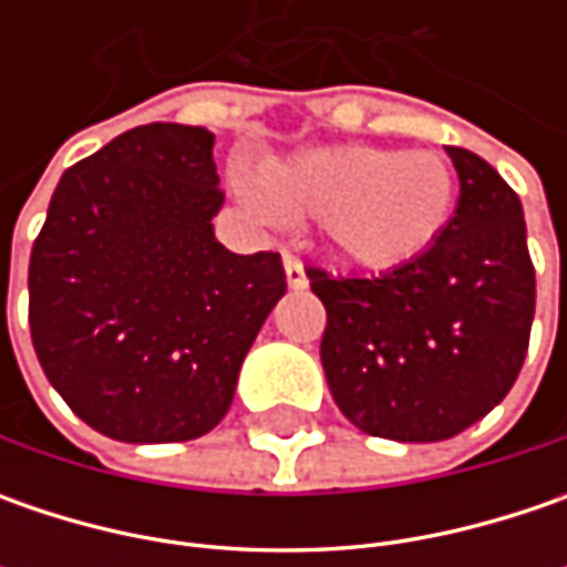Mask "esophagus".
I'll use <instances>...</instances> for the list:
<instances>
[{
    "mask_svg": "<svg viewBox=\"0 0 567 567\" xmlns=\"http://www.w3.org/2000/svg\"><path fill=\"white\" fill-rule=\"evenodd\" d=\"M284 271H287V284L293 287V290H302L306 284H309V277H306V268H302V261L296 258L293 251L284 249Z\"/></svg>",
    "mask_w": 567,
    "mask_h": 567,
    "instance_id": "1",
    "label": "esophagus"
}]
</instances>
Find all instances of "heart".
Listing matches in <instances>:
<instances>
[{
	"label": "heart",
	"instance_id": "b5f03b06",
	"mask_svg": "<svg viewBox=\"0 0 567 567\" xmlns=\"http://www.w3.org/2000/svg\"><path fill=\"white\" fill-rule=\"evenodd\" d=\"M258 192L287 220H321L343 261L398 268L432 246L454 205V173L429 151L338 144L258 169Z\"/></svg>",
	"mask_w": 567,
	"mask_h": 567
}]
</instances>
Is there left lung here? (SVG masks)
<instances>
[{"label": "left lung", "mask_w": 567, "mask_h": 567, "mask_svg": "<svg viewBox=\"0 0 567 567\" xmlns=\"http://www.w3.org/2000/svg\"><path fill=\"white\" fill-rule=\"evenodd\" d=\"M447 157L461 198L413 261L379 277L306 268L328 312L331 398L375 439H454L505 401L530 347L536 271L520 198L483 157Z\"/></svg>", "instance_id": "1"}]
</instances>
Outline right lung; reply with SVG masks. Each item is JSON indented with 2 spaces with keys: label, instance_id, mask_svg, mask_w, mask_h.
I'll list each match as a JSON object with an SVG mask.
<instances>
[{
  "label": "right lung",
  "instance_id": "obj_1",
  "mask_svg": "<svg viewBox=\"0 0 567 567\" xmlns=\"http://www.w3.org/2000/svg\"><path fill=\"white\" fill-rule=\"evenodd\" d=\"M214 135L151 122L69 166L33 239L28 321L62 401L100 435L188 442L227 416L239 365L287 293L277 251L214 239Z\"/></svg>",
  "mask_w": 567,
  "mask_h": 567
}]
</instances>
